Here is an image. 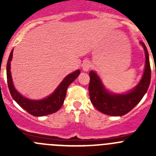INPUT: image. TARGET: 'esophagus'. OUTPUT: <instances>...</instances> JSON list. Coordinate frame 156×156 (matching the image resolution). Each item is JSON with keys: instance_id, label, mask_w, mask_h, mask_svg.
<instances>
[{"instance_id": "obj_1", "label": "esophagus", "mask_w": 156, "mask_h": 156, "mask_svg": "<svg viewBox=\"0 0 156 156\" xmlns=\"http://www.w3.org/2000/svg\"><path fill=\"white\" fill-rule=\"evenodd\" d=\"M90 64L88 61H85L83 63V70L84 72H87L88 70L90 69Z\"/></svg>"}]
</instances>
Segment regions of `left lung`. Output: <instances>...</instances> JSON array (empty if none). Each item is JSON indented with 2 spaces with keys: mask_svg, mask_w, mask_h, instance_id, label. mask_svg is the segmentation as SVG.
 Listing matches in <instances>:
<instances>
[{
  "mask_svg": "<svg viewBox=\"0 0 156 156\" xmlns=\"http://www.w3.org/2000/svg\"><path fill=\"white\" fill-rule=\"evenodd\" d=\"M145 54V68L140 83L133 90L124 94H111L106 90L100 78L94 71L89 73V95L93 105L102 113L113 116H121L128 113L137 105L147 92L151 82L148 52L145 44L140 41Z\"/></svg>",
  "mask_w": 156,
  "mask_h": 156,
  "instance_id": "left-lung-1",
  "label": "left lung"
}]
</instances>
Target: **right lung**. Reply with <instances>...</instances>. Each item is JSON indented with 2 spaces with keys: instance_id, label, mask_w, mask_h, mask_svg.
<instances>
[{
  "instance_id": "right-lung-1",
  "label": "right lung",
  "mask_w": 156,
  "mask_h": 156,
  "mask_svg": "<svg viewBox=\"0 0 156 156\" xmlns=\"http://www.w3.org/2000/svg\"><path fill=\"white\" fill-rule=\"evenodd\" d=\"M12 56H13V50L11 51L7 63V81H8V89L10 90V94L14 100L28 113L34 116H44L56 112L58 110L60 109L64 103L67 88L70 83L73 82L76 78L79 76L80 71L76 70L66 76L58 87L56 88V90L46 98L37 101L30 100L20 94L14 87L10 70Z\"/></svg>"
}]
</instances>
